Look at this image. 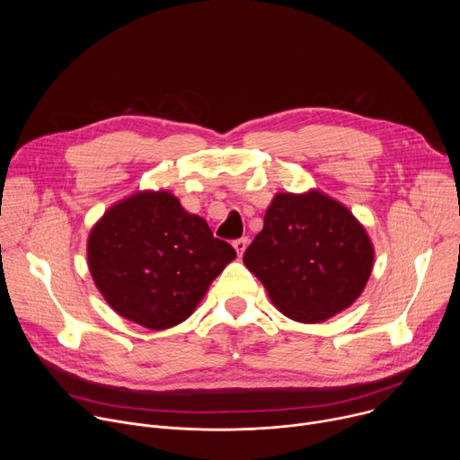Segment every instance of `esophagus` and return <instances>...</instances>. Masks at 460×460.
<instances>
[{
    "mask_svg": "<svg viewBox=\"0 0 460 460\" xmlns=\"http://www.w3.org/2000/svg\"><path fill=\"white\" fill-rule=\"evenodd\" d=\"M247 238L243 236V238H238V240H234L233 242V245H234V249H236V252H238V256H242L243 254V251H245V247H247Z\"/></svg>",
    "mask_w": 460,
    "mask_h": 460,
    "instance_id": "34e87169",
    "label": "esophagus"
}]
</instances>
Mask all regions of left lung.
<instances>
[{
    "mask_svg": "<svg viewBox=\"0 0 460 460\" xmlns=\"http://www.w3.org/2000/svg\"><path fill=\"white\" fill-rule=\"evenodd\" d=\"M243 264L286 316L314 323L360 296L373 270V245L362 224L330 196L279 192Z\"/></svg>",
    "mask_w": 460,
    "mask_h": 460,
    "instance_id": "1",
    "label": "left lung"
}]
</instances>
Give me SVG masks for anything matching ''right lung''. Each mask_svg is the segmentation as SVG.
<instances>
[{
    "mask_svg": "<svg viewBox=\"0 0 460 460\" xmlns=\"http://www.w3.org/2000/svg\"><path fill=\"white\" fill-rule=\"evenodd\" d=\"M236 256L208 222L167 190L138 192L93 227L87 258L96 288L121 316L149 330L183 322Z\"/></svg>",
    "mask_w": 460,
    "mask_h": 460,
    "instance_id": "add662e5",
    "label": "right lung"
}]
</instances>
